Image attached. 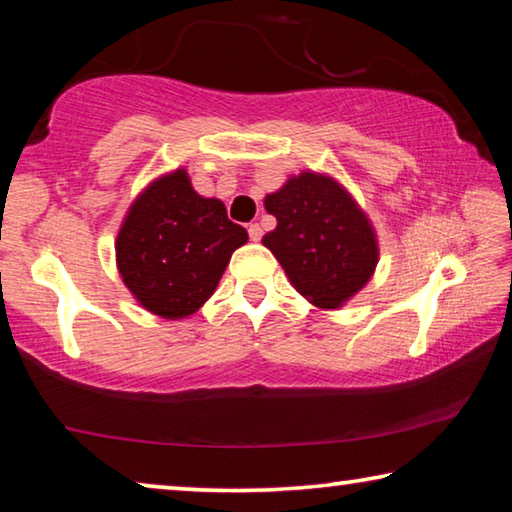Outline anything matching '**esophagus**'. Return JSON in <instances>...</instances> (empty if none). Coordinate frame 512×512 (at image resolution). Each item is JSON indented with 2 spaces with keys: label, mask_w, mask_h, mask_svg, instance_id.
I'll use <instances>...</instances> for the list:
<instances>
[{
  "label": "esophagus",
  "mask_w": 512,
  "mask_h": 512,
  "mask_svg": "<svg viewBox=\"0 0 512 512\" xmlns=\"http://www.w3.org/2000/svg\"><path fill=\"white\" fill-rule=\"evenodd\" d=\"M262 235H264L262 225H259V223H250V225H248V237H250V241H259V239H262Z\"/></svg>",
  "instance_id": "obj_1"
}]
</instances>
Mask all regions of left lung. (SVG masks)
I'll use <instances>...</instances> for the list:
<instances>
[{"label": "left lung", "instance_id": "8db88e82", "mask_svg": "<svg viewBox=\"0 0 512 512\" xmlns=\"http://www.w3.org/2000/svg\"><path fill=\"white\" fill-rule=\"evenodd\" d=\"M264 207L277 225L262 244L309 302L336 309L366 287L379 259L377 237L336 180L302 171L268 194Z\"/></svg>", "mask_w": 512, "mask_h": 512}]
</instances>
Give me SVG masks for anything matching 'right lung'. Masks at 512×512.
I'll return each instance as SVG.
<instances>
[{"mask_svg":"<svg viewBox=\"0 0 512 512\" xmlns=\"http://www.w3.org/2000/svg\"><path fill=\"white\" fill-rule=\"evenodd\" d=\"M246 241L219 198L198 196L176 169L135 198L117 235V266L144 309L176 320L203 307Z\"/></svg>","mask_w":512,"mask_h":512,"instance_id":"obj_1","label":"right lung"}]
</instances>
